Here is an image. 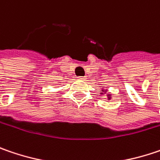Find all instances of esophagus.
<instances>
[{
  "mask_svg": "<svg viewBox=\"0 0 160 160\" xmlns=\"http://www.w3.org/2000/svg\"><path fill=\"white\" fill-rule=\"evenodd\" d=\"M77 79H78V80H82V81H84L86 78H85L84 76H78V77H77Z\"/></svg>",
  "mask_w": 160,
  "mask_h": 160,
  "instance_id": "obj_1",
  "label": "esophagus"
}]
</instances>
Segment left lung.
<instances>
[{
    "label": "left lung",
    "instance_id": "1",
    "mask_svg": "<svg viewBox=\"0 0 160 160\" xmlns=\"http://www.w3.org/2000/svg\"><path fill=\"white\" fill-rule=\"evenodd\" d=\"M107 92V90H104V89H102V92H101V93H103V92H104V93H105V92ZM108 99H109V100H110V99H111V98H112V97H111V96H112V94H110V93H108Z\"/></svg>",
    "mask_w": 160,
    "mask_h": 160
}]
</instances>
